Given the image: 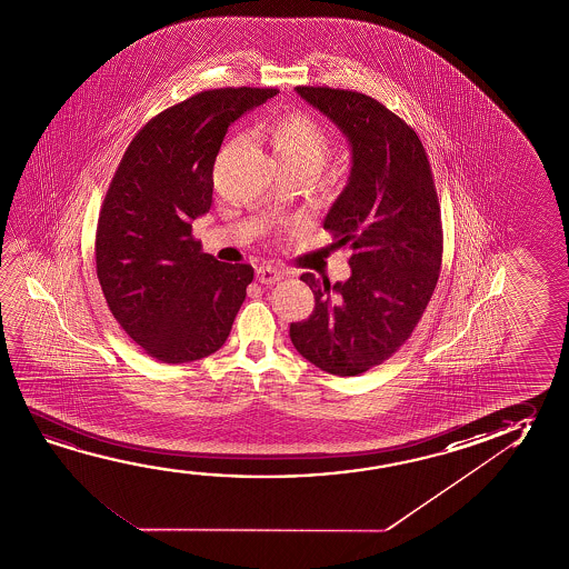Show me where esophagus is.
Masks as SVG:
<instances>
[{
    "instance_id": "esophagus-1",
    "label": "esophagus",
    "mask_w": 569,
    "mask_h": 569,
    "mask_svg": "<svg viewBox=\"0 0 569 569\" xmlns=\"http://www.w3.org/2000/svg\"><path fill=\"white\" fill-rule=\"evenodd\" d=\"M283 270L280 268H276V266H270V263H263V266H258L256 268V278L260 283H276V281L283 280Z\"/></svg>"
}]
</instances>
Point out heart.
Instances as JSON below:
<instances>
[{"label":"heart","mask_w":569,"mask_h":569,"mask_svg":"<svg viewBox=\"0 0 569 569\" xmlns=\"http://www.w3.org/2000/svg\"><path fill=\"white\" fill-rule=\"evenodd\" d=\"M256 134L270 142L273 154L286 168L311 167L319 170L331 149V134L326 124L308 111H289L278 121L261 122L256 127ZM242 140L243 137H236L226 149H232Z\"/></svg>","instance_id":"b5f03b06"}]
</instances>
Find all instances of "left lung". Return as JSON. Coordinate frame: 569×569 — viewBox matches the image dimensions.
Listing matches in <instances>:
<instances>
[{"label": "left lung", "instance_id": "8db88e82", "mask_svg": "<svg viewBox=\"0 0 569 569\" xmlns=\"http://www.w3.org/2000/svg\"><path fill=\"white\" fill-rule=\"evenodd\" d=\"M351 144V174L323 228L349 246L351 278L303 273L311 316L289 326L301 357L326 373L355 377L407 343L437 288L442 222L429 157L417 132L369 94L296 87Z\"/></svg>", "mask_w": 569, "mask_h": 569}]
</instances>
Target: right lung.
Returning <instances> with one entry per match:
<instances>
[{"label":"right lung","instance_id":"1","mask_svg":"<svg viewBox=\"0 0 569 569\" xmlns=\"http://www.w3.org/2000/svg\"><path fill=\"white\" fill-rule=\"evenodd\" d=\"M278 89L224 87L152 117L124 150L97 222V278L112 316L162 363L218 351L252 283L248 263L202 252L192 220L212 206L226 131Z\"/></svg>","mask_w":569,"mask_h":569}]
</instances>
